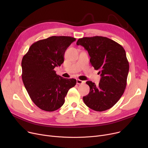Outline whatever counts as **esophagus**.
<instances>
[{
  "instance_id": "esophagus-1",
  "label": "esophagus",
  "mask_w": 148,
  "mask_h": 148,
  "mask_svg": "<svg viewBox=\"0 0 148 148\" xmlns=\"http://www.w3.org/2000/svg\"><path fill=\"white\" fill-rule=\"evenodd\" d=\"M84 83V81H82V80H79V79H77V84H83Z\"/></svg>"
}]
</instances>
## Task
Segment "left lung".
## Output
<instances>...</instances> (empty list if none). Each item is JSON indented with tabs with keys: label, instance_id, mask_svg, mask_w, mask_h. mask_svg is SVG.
Returning <instances> with one entry per match:
<instances>
[{
	"label": "left lung",
	"instance_id": "left-lung-1",
	"mask_svg": "<svg viewBox=\"0 0 148 148\" xmlns=\"http://www.w3.org/2000/svg\"><path fill=\"white\" fill-rule=\"evenodd\" d=\"M77 45L88 51L92 66L99 70L101 77L98 86L91 81L86 82L90 91L83 97L84 104L97 112L109 109L126 88L129 63L125 50L111 39L100 36L80 38Z\"/></svg>",
	"mask_w": 148,
	"mask_h": 148
}]
</instances>
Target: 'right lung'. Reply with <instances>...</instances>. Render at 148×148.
Listing matches in <instances>:
<instances>
[{
	"mask_svg": "<svg viewBox=\"0 0 148 148\" xmlns=\"http://www.w3.org/2000/svg\"><path fill=\"white\" fill-rule=\"evenodd\" d=\"M75 38L53 36L34 42L21 61L22 80L30 98L41 110L53 112L65 103L70 88L76 84L74 79H65L54 68L64 61L65 50Z\"/></svg>",
	"mask_w": 148,
	"mask_h": 148,
	"instance_id": "1",
	"label": "right lung"
}]
</instances>
